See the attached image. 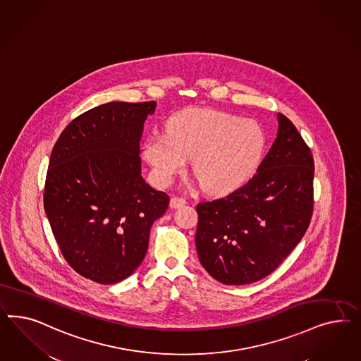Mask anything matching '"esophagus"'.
Wrapping results in <instances>:
<instances>
[{
	"mask_svg": "<svg viewBox=\"0 0 361 361\" xmlns=\"http://www.w3.org/2000/svg\"><path fill=\"white\" fill-rule=\"evenodd\" d=\"M186 204L185 198H181V197H172L171 198V208H181Z\"/></svg>",
	"mask_w": 361,
	"mask_h": 361,
	"instance_id": "1",
	"label": "esophagus"
}]
</instances>
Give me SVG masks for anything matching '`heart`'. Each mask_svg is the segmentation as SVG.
I'll return each mask as SVG.
<instances>
[{
	"label": "heart",
	"instance_id": "1",
	"mask_svg": "<svg viewBox=\"0 0 361 361\" xmlns=\"http://www.w3.org/2000/svg\"><path fill=\"white\" fill-rule=\"evenodd\" d=\"M264 136L255 121L208 109L180 111L166 121V133H153L144 156L161 185L183 172L186 160L200 186L222 195L242 185L255 171Z\"/></svg>",
	"mask_w": 361,
	"mask_h": 361
}]
</instances>
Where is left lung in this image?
<instances>
[{"label":"left lung","instance_id":"left-lung-1","mask_svg":"<svg viewBox=\"0 0 361 361\" xmlns=\"http://www.w3.org/2000/svg\"><path fill=\"white\" fill-rule=\"evenodd\" d=\"M278 121V136L258 172L228 196L197 204L198 258L221 283L266 278L310 226L314 157L293 121L283 114Z\"/></svg>","mask_w":361,"mask_h":361}]
</instances>
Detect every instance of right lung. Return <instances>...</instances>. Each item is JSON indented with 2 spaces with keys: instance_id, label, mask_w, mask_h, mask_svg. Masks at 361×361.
I'll return each mask as SVG.
<instances>
[{
  "instance_id": "right-lung-1",
  "label": "right lung",
  "mask_w": 361,
  "mask_h": 361,
  "mask_svg": "<svg viewBox=\"0 0 361 361\" xmlns=\"http://www.w3.org/2000/svg\"><path fill=\"white\" fill-rule=\"evenodd\" d=\"M156 102H111L71 121L51 151L44 205L56 243L82 276L114 284L142 262L169 196L142 180V127Z\"/></svg>"
}]
</instances>
